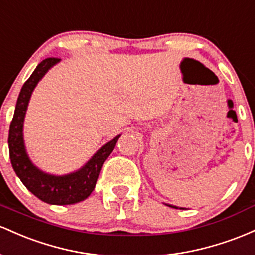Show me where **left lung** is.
Instances as JSON below:
<instances>
[{
    "mask_svg": "<svg viewBox=\"0 0 255 255\" xmlns=\"http://www.w3.org/2000/svg\"><path fill=\"white\" fill-rule=\"evenodd\" d=\"M174 208H177V207H174Z\"/></svg>",
    "mask_w": 255,
    "mask_h": 255,
    "instance_id": "obj_1",
    "label": "left lung"
}]
</instances>
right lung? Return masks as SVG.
Wrapping results in <instances>:
<instances>
[{"instance_id":"add662e5","label":"right lung","mask_w":255,"mask_h":255,"mask_svg":"<svg viewBox=\"0 0 255 255\" xmlns=\"http://www.w3.org/2000/svg\"><path fill=\"white\" fill-rule=\"evenodd\" d=\"M59 60V58H47L43 60L31 74L30 78L22 85L9 127L8 145H9L10 162L16 176L33 195L50 205H72L87 199L95 189L102 165L108 155L112 153L119 136L106 143L84 167L67 176L56 177L43 173L36 166L31 164L22 141V123L26 113L28 100L39 79Z\"/></svg>"}]
</instances>
